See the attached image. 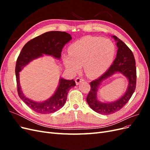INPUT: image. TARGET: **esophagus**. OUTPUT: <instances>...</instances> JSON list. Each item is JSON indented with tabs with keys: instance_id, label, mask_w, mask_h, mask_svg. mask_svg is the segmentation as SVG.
<instances>
[{
	"instance_id": "obj_1",
	"label": "esophagus",
	"mask_w": 150,
	"mask_h": 150,
	"mask_svg": "<svg viewBox=\"0 0 150 150\" xmlns=\"http://www.w3.org/2000/svg\"><path fill=\"white\" fill-rule=\"evenodd\" d=\"M75 81H76V85H79L81 82H83V79L81 78H77Z\"/></svg>"
}]
</instances>
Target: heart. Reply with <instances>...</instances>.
<instances>
[{"label":"heart","mask_w":150,"mask_h":150,"mask_svg":"<svg viewBox=\"0 0 150 150\" xmlns=\"http://www.w3.org/2000/svg\"><path fill=\"white\" fill-rule=\"evenodd\" d=\"M115 52V45L111 40L87 35L71 45L68 48L69 55L62 56V62L66 69L74 74L84 65L86 76L94 79L110 66Z\"/></svg>","instance_id":"b5f03b06"}]
</instances>
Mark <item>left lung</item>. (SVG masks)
I'll return each mask as SVG.
<instances>
[{
	"label": "left lung",
	"instance_id": "left-lung-1",
	"mask_svg": "<svg viewBox=\"0 0 150 150\" xmlns=\"http://www.w3.org/2000/svg\"><path fill=\"white\" fill-rule=\"evenodd\" d=\"M111 38L116 42L117 47L116 59L113 62V64L105 73L90 83L91 90L86 98V101L93 111L104 115H111L118 111L128 102L135 90L137 81V69L133 52L116 36L112 35ZM117 74H120L125 76L128 80V86L125 92L115 101L111 102L99 101L97 98V91L99 86L104 80Z\"/></svg>",
	"mask_w": 150,
	"mask_h": 150
}]
</instances>
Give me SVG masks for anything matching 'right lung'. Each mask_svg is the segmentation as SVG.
I'll use <instances>...</instances> for the list:
<instances>
[{
    "instance_id": "1",
    "label": "right lung",
    "mask_w": 150,
    "mask_h": 150,
    "mask_svg": "<svg viewBox=\"0 0 150 150\" xmlns=\"http://www.w3.org/2000/svg\"><path fill=\"white\" fill-rule=\"evenodd\" d=\"M71 39V35L66 32H47L27 42L17 58L16 76L18 94L22 100L36 112L49 114L60 110L66 101L68 91L76 86L75 81L60 77L57 87L52 96L45 101H35L26 97L23 93L20 84L19 72L30 62L44 56L60 59L62 49Z\"/></svg>"
}]
</instances>
